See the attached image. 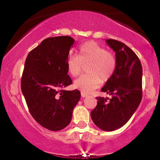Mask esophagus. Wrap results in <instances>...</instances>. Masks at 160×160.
Returning <instances> with one entry per match:
<instances>
[{
    "label": "esophagus",
    "mask_w": 160,
    "mask_h": 160,
    "mask_svg": "<svg viewBox=\"0 0 160 160\" xmlns=\"http://www.w3.org/2000/svg\"><path fill=\"white\" fill-rule=\"evenodd\" d=\"M81 95H82V97H83V98H86V97H88V96H89L88 95H87V94L84 93V92H82Z\"/></svg>",
    "instance_id": "1"
}]
</instances>
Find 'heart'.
Returning a JSON list of instances; mask_svg holds the SVG:
<instances>
[{
    "label": "heart",
    "mask_w": 160,
    "mask_h": 160,
    "mask_svg": "<svg viewBox=\"0 0 160 160\" xmlns=\"http://www.w3.org/2000/svg\"><path fill=\"white\" fill-rule=\"evenodd\" d=\"M88 74L81 76L74 81V87L84 93L90 92L112 77L117 68V60L112 52L94 41L81 46L78 54L69 56L67 61L68 73L73 76L81 73L84 65Z\"/></svg>",
    "instance_id": "1"
}]
</instances>
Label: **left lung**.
Wrapping results in <instances>:
<instances>
[{"label": "left lung", "mask_w": 160, "mask_h": 160, "mask_svg": "<svg viewBox=\"0 0 160 160\" xmlns=\"http://www.w3.org/2000/svg\"><path fill=\"white\" fill-rule=\"evenodd\" d=\"M106 42L116 52L117 65L101 91L112 98L98 97L91 117L100 129L113 131L129 121L141 101L143 69L136 54L124 43L113 39Z\"/></svg>", "instance_id": "obj_1"}]
</instances>
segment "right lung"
<instances>
[{
	"label": "right lung",
	"instance_id": "obj_1",
	"mask_svg": "<svg viewBox=\"0 0 160 160\" xmlns=\"http://www.w3.org/2000/svg\"><path fill=\"white\" fill-rule=\"evenodd\" d=\"M70 36L47 38L30 51L26 58L21 89L33 119L52 131L70 124L81 93L63 89L71 84L67 61L74 43Z\"/></svg>",
	"mask_w": 160,
	"mask_h": 160
}]
</instances>
